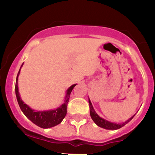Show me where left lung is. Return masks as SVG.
<instances>
[{"label": "left lung", "mask_w": 155, "mask_h": 155, "mask_svg": "<svg viewBox=\"0 0 155 155\" xmlns=\"http://www.w3.org/2000/svg\"><path fill=\"white\" fill-rule=\"evenodd\" d=\"M88 103H89V107H90V115L91 117L92 120L94 121V122L97 124V126H99L100 127L104 128L106 130H118L119 128L124 127L125 124H127L129 121H130L133 119L134 116H135L136 114H134L131 118H130L129 119L127 120L125 122L123 123H114L111 122V121H107V120L104 119V118L100 117L95 112L93 106H92L91 102L90 99L88 98Z\"/></svg>", "instance_id": "1"}]
</instances>
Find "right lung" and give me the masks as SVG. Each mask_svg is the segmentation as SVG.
<instances>
[{"label": "right lung", "instance_id": "obj_1", "mask_svg": "<svg viewBox=\"0 0 155 155\" xmlns=\"http://www.w3.org/2000/svg\"><path fill=\"white\" fill-rule=\"evenodd\" d=\"M24 63L21 64V68L19 69L18 74H17L16 81H15V95H16L17 101L19 105L20 109L22 111L23 113L25 114L26 117L32 121L34 124L41 128H50L54 127L63 121L65 115L67 114V108H68V104L69 101V98H70V95L71 94L72 91H73V87L76 85V84L71 85L69 88L67 90L66 95H65L64 101L63 104L58 107L57 109H51V110H35L31 108L28 105L25 104L24 101L21 100V97H20V94L18 92V76H19L20 70H21V67L23 66Z\"/></svg>", "mask_w": 155, "mask_h": 155}]
</instances>
